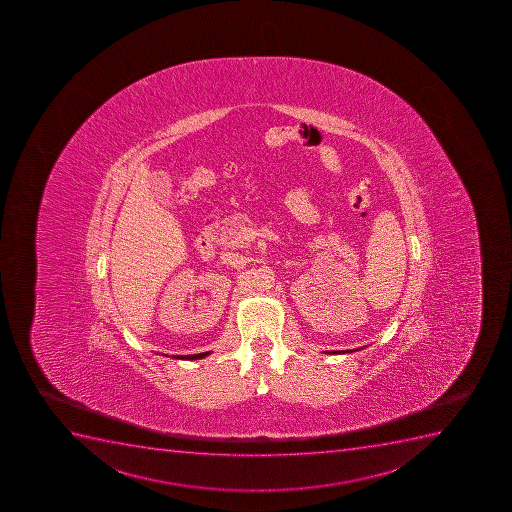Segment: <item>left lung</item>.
<instances>
[{
	"instance_id": "8db88e82",
	"label": "left lung",
	"mask_w": 512,
	"mask_h": 512,
	"mask_svg": "<svg viewBox=\"0 0 512 512\" xmlns=\"http://www.w3.org/2000/svg\"><path fill=\"white\" fill-rule=\"evenodd\" d=\"M332 354H335V352H332Z\"/></svg>"
}]
</instances>
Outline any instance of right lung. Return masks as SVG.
Segmentation results:
<instances>
[{"instance_id": "add662e5", "label": "right lung", "mask_w": 512, "mask_h": 512, "mask_svg": "<svg viewBox=\"0 0 512 512\" xmlns=\"http://www.w3.org/2000/svg\"><path fill=\"white\" fill-rule=\"evenodd\" d=\"M205 355H208V352H203V354L182 355V357H177V359H201V357H205Z\"/></svg>"}]
</instances>
